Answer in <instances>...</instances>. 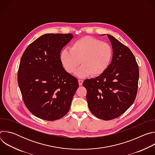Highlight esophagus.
Listing matches in <instances>:
<instances>
[{"label":"esophagus","mask_w":155,"mask_h":155,"mask_svg":"<svg viewBox=\"0 0 155 155\" xmlns=\"http://www.w3.org/2000/svg\"><path fill=\"white\" fill-rule=\"evenodd\" d=\"M83 82V81L82 80H78V83H79V85H80V86H81V85H82Z\"/></svg>","instance_id":"obj_1"}]
</instances>
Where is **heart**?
<instances>
[{
	"mask_svg": "<svg viewBox=\"0 0 155 155\" xmlns=\"http://www.w3.org/2000/svg\"><path fill=\"white\" fill-rule=\"evenodd\" d=\"M113 51L108 43L100 40L86 36L75 41L68 49L62 50L59 55L64 70L74 73L80 64L81 66L75 72L79 78L88 75L99 77L108 69L112 61Z\"/></svg>",
	"mask_w": 155,
	"mask_h": 155,
	"instance_id": "b5f03b06",
	"label": "heart"
}]
</instances>
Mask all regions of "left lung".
I'll return each mask as SVG.
<instances>
[{"label": "left lung", "mask_w": 155, "mask_h": 155, "mask_svg": "<svg viewBox=\"0 0 155 155\" xmlns=\"http://www.w3.org/2000/svg\"><path fill=\"white\" fill-rule=\"evenodd\" d=\"M107 35L113 50L111 63L103 74L86 79L83 85L91 112L101 120H110L124 114L134 102L139 71L129 48L112 35Z\"/></svg>", "instance_id": "8db88e82"}]
</instances>
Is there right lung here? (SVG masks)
Masks as SVG:
<instances>
[{
  "instance_id": "1",
  "label": "right lung",
  "mask_w": 155,
  "mask_h": 155,
  "mask_svg": "<svg viewBox=\"0 0 155 155\" xmlns=\"http://www.w3.org/2000/svg\"><path fill=\"white\" fill-rule=\"evenodd\" d=\"M73 38L72 34H44L31 43L21 57L18 86L26 107L40 119H60L71 108L78 82L64 70L59 55Z\"/></svg>"
}]
</instances>
